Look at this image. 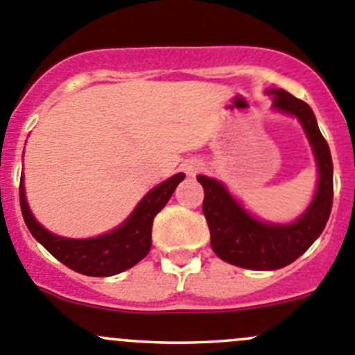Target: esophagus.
I'll return each instance as SVG.
<instances>
[{"instance_id":"34e87169","label":"esophagus","mask_w":355,"mask_h":355,"mask_svg":"<svg viewBox=\"0 0 355 355\" xmlns=\"http://www.w3.org/2000/svg\"><path fill=\"white\" fill-rule=\"evenodd\" d=\"M198 170H199V164H196V163L189 164V166H187V173H191V175H194Z\"/></svg>"}]
</instances>
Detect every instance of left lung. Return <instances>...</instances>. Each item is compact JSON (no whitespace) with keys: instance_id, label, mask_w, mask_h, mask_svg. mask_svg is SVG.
I'll list each match as a JSON object with an SVG mask.
<instances>
[{"instance_id":"obj_1","label":"left lung","mask_w":355,"mask_h":355,"mask_svg":"<svg viewBox=\"0 0 355 355\" xmlns=\"http://www.w3.org/2000/svg\"><path fill=\"white\" fill-rule=\"evenodd\" d=\"M273 106L297 116L309 137L318 161V191L306 213L292 225L257 221L220 182L198 177L204 189L202 213L211 234V247L220 259L247 270H278L302 256L327 227L333 204V163L328 142L318 128L307 103L284 89H271Z\"/></svg>"}]
</instances>
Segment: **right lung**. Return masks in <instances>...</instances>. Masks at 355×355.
Here are the masks:
<instances>
[{
  "mask_svg": "<svg viewBox=\"0 0 355 355\" xmlns=\"http://www.w3.org/2000/svg\"><path fill=\"white\" fill-rule=\"evenodd\" d=\"M184 177V173H178L153 189L120 228L85 241L56 237L34 220L25 200L24 178H20V207L28 232L60 263L87 277H111L135 266L148 256L151 249L153 220L170 200Z\"/></svg>",
  "mask_w": 355,
  "mask_h": 355,
  "instance_id": "1",
  "label": "right lung"
}]
</instances>
